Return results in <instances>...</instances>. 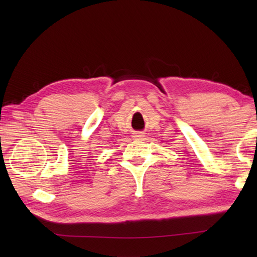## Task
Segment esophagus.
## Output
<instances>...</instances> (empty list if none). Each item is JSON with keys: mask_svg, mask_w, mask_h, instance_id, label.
Here are the masks:
<instances>
[{"mask_svg": "<svg viewBox=\"0 0 257 257\" xmlns=\"http://www.w3.org/2000/svg\"><path fill=\"white\" fill-rule=\"evenodd\" d=\"M141 136H143V135H140V134H137V135H136V136H135V137H136V138H140V137H141Z\"/></svg>", "mask_w": 257, "mask_h": 257, "instance_id": "esophagus-1", "label": "esophagus"}]
</instances>
